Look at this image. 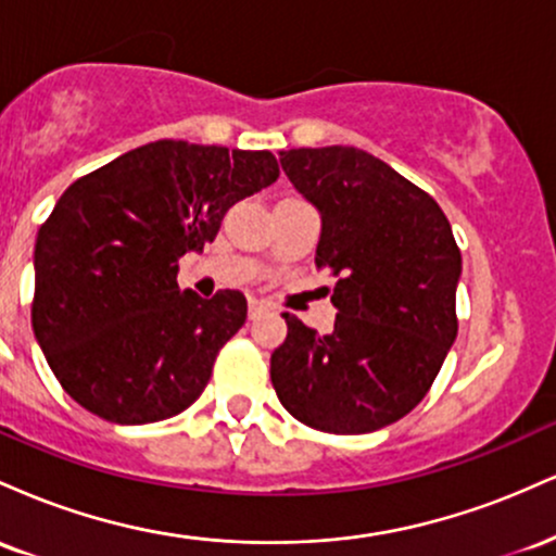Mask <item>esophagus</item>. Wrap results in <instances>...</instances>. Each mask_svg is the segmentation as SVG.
<instances>
[{"label":"esophagus","instance_id":"obj_1","mask_svg":"<svg viewBox=\"0 0 556 556\" xmlns=\"http://www.w3.org/2000/svg\"><path fill=\"white\" fill-rule=\"evenodd\" d=\"M266 311H269V305L261 303V300H251V303H248V316H251V318L264 316Z\"/></svg>","mask_w":556,"mask_h":556}]
</instances>
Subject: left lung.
I'll use <instances>...</instances> for the list:
<instances>
[{
  "mask_svg": "<svg viewBox=\"0 0 556 556\" xmlns=\"http://www.w3.org/2000/svg\"><path fill=\"white\" fill-rule=\"evenodd\" d=\"M279 164L321 216L316 269L337 277V318L318 334L282 314L271 384L311 429H384L426 397L455 342L460 248L439 203L368 151L290 149Z\"/></svg>",
  "mask_w": 556,
  "mask_h": 556,
  "instance_id": "left-lung-1",
  "label": "left lung"
}]
</instances>
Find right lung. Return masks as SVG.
<instances>
[{
    "instance_id": "obj_1",
    "label": "right lung",
    "mask_w": 556,
    "mask_h": 556,
    "mask_svg": "<svg viewBox=\"0 0 556 556\" xmlns=\"http://www.w3.org/2000/svg\"><path fill=\"white\" fill-rule=\"evenodd\" d=\"M277 177L269 151L156 140L70 185L38 229L30 308L70 397L119 426L201 397L248 303L238 290L182 292L177 258L201 253L229 208Z\"/></svg>"
}]
</instances>
